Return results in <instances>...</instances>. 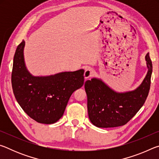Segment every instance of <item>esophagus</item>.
<instances>
[{"label":"esophagus","mask_w":159,"mask_h":159,"mask_svg":"<svg viewBox=\"0 0 159 159\" xmlns=\"http://www.w3.org/2000/svg\"><path fill=\"white\" fill-rule=\"evenodd\" d=\"M93 74V69H91L90 67H87V68L85 69L84 78L85 79H88V78H90L91 76H92Z\"/></svg>","instance_id":"obj_1"}]
</instances>
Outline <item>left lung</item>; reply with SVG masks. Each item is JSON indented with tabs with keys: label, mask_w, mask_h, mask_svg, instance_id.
<instances>
[{
	"label": "left lung",
	"mask_w": 159,
	"mask_h": 159,
	"mask_svg": "<svg viewBox=\"0 0 159 159\" xmlns=\"http://www.w3.org/2000/svg\"><path fill=\"white\" fill-rule=\"evenodd\" d=\"M147 74L135 90L118 93L101 79L93 78L85 83L89 119L98 128H114L127 123L143 106L149 92L152 62L145 56Z\"/></svg>",
	"instance_id": "left-lung-1"
}]
</instances>
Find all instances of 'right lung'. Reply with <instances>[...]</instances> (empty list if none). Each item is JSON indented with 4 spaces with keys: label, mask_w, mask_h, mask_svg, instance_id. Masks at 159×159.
<instances>
[{
    "label": "right lung",
    "mask_w": 159,
    "mask_h": 159,
    "mask_svg": "<svg viewBox=\"0 0 159 159\" xmlns=\"http://www.w3.org/2000/svg\"><path fill=\"white\" fill-rule=\"evenodd\" d=\"M25 45L22 41L15 53L11 79L13 93L29 117L38 123L52 124L63 116L71 94L83 86L84 70L34 76L25 65Z\"/></svg>",
    "instance_id": "1"
}]
</instances>
